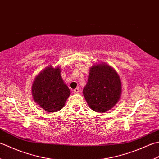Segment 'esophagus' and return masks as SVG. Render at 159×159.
<instances>
[{
  "instance_id": "obj_1",
  "label": "esophagus",
  "mask_w": 159,
  "mask_h": 159,
  "mask_svg": "<svg viewBox=\"0 0 159 159\" xmlns=\"http://www.w3.org/2000/svg\"><path fill=\"white\" fill-rule=\"evenodd\" d=\"M79 91H80V89H79V87H76V89H74V93H79Z\"/></svg>"
}]
</instances>
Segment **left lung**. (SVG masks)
Wrapping results in <instances>:
<instances>
[{"instance_id": "1", "label": "left lung", "mask_w": 159, "mask_h": 159, "mask_svg": "<svg viewBox=\"0 0 159 159\" xmlns=\"http://www.w3.org/2000/svg\"><path fill=\"white\" fill-rule=\"evenodd\" d=\"M121 93L120 76L112 67L107 64L91 67L83 95L93 111L104 113L110 110L118 102Z\"/></svg>"}]
</instances>
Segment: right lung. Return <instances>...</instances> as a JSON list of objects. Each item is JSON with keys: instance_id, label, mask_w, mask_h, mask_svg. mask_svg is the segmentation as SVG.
I'll list each match as a JSON object with an SVG mask.
<instances>
[{"instance_id": "right-lung-1", "label": "right lung", "mask_w": 159, "mask_h": 159, "mask_svg": "<svg viewBox=\"0 0 159 159\" xmlns=\"http://www.w3.org/2000/svg\"><path fill=\"white\" fill-rule=\"evenodd\" d=\"M33 99L48 112H57L65 105L70 94L63 83L60 69L46 67L35 77L32 86Z\"/></svg>"}]
</instances>
